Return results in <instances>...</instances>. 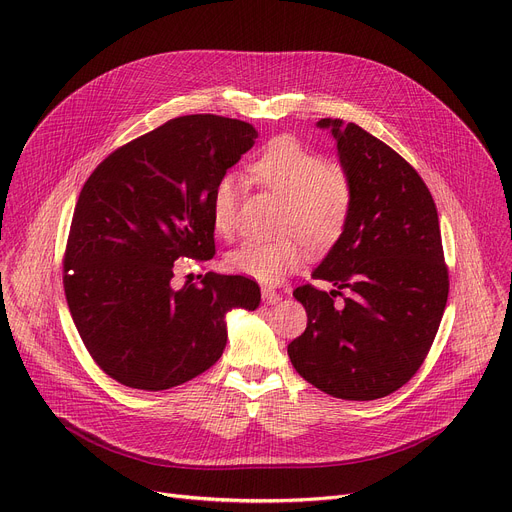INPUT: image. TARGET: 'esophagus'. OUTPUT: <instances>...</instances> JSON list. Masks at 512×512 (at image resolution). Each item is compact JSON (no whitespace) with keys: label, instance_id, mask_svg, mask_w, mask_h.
Masks as SVG:
<instances>
[{"label":"esophagus","instance_id":"esophagus-1","mask_svg":"<svg viewBox=\"0 0 512 512\" xmlns=\"http://www.w3.org/2000/svg\"><path fill=\"white\" fill-rule=\"evenodd\" d=\"M261 294H263V301H265L267 305H276V303L282 301V294H280L278 290H274V288L263 286V288H261Z\"/></svg>","mask_w":512,"mask_h":512}]
</instances>
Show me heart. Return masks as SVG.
<instances>
[{
	"label": "heart",
	"mask_w": 512,
	"mask_h": 512,
	"mask_svg": "<svg viewBox=\"0 0 512 512\" xmlns=\"http://www.w3.org/2000/svg\"><path fill=\"white\" fill-rule=\"evenodd\" d=\"M255 180L284 199L276 240L247 238L226 255L230 272L276 284L299 270L305 247L330 249L351 218L355 188L351 174L338 161H326L294 137H276L249 164ZM211 224L228 238L238 226V184L226 174L213 186Z\"/></svg>",
	"instance_id": "b5f03b06"
}]
</instances>
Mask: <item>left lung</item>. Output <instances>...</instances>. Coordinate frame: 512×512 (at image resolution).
<instances>
[{
    "mask_svg": "<svg viewBox=\"0 0 512 512\" xmlns=\"http://www.w3.org/2000/svg\"><path fill=\"white\" fill-rule=\"evenodd\" d=\"M317 126L332 130L355 201L346 230L313 272L334 290L303 284L292 292L307 328L288 344V357L321 392L375 400L413 378L440 328L450 282L438 209L392 147L353 122L321 118Z\"/></svg>",
    "mask_w": 512,
    "mask_h": 512,
    "instance_id": "8db88e82",
    "label": "left lung"
}]
</instances>
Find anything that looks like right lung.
<instances>
[{"mask_svg":"<svg viewBox=\"0 0 512 512\" xmlns=\"http://www.w3.org/2000/svg\"><path fill=\"white\" fill-rule=\"evenodd\" d=\"M255 139L242 120L180 116L118 147L85 182L64 292L89 355L116 382L159 392L197 378L224 353L226 313L259 307L245 276L170 284L178 259L215 255L213 186Z\"/></svg>","mask_w":512,"mask_h":512,"instance_id":"right-lung-1","label":"right lung"}]
</instances>
